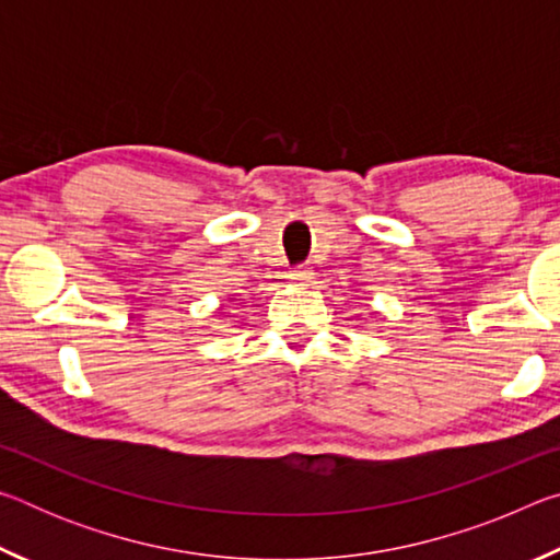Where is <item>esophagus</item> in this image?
I'll use <instances>...</instances> for the list:
<instances>
[{"mask_svg":"<svg viewBox=\"0 0 560 560\" xmlns=\"http://www.w3.org/2000/svg\"><path fill=\"white\" fill-rule=\"evenodd\" d=\"M289 279L293 283H308L311 279H314V269L306 267V264H301V267H296V269L289 273Z\"/></svg>","mask_w":560,"mask_h":560,"instance_id":"esophagus-1","label":"esophagus"}]
</instances>
